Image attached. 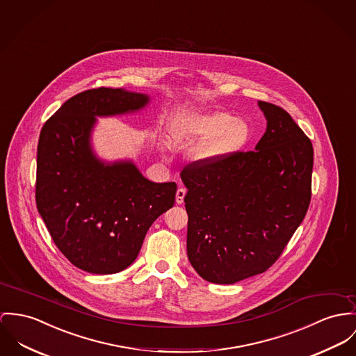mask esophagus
I'll return each instance as SVG.
<instances>
[{
    "label": "esophagus",
    "mask_w": 356,
    "mask_h": 356,
    "mask_svg": "<svg viewBox=\"0 0 356 356\" xmlns=\"http://www.w3.org/2000/svg\"><path fill=\"white\" fill-rule=\"evenodd\" d=\"M186 193H187L186 188H179V190H177V192H176V203H177V204H181V203L184 202Z\"/></svg>",
    "instance_id": "34e87169"
}]
</instances>
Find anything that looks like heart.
<instances>
[{
  "instance_id": "heart-1",
  "label": "heart",
  "mask_w": 356,
  "mask_h": 356,
  "mask_svg": "<svg viewBox=\"0 0 356 356\" xmlns=\"http://www.w3.org/2000/svg\"><path fill=\"white\" fill-rule=\"evenodd\" d=\"M170 134L177 140L188 137L209 138L210 140L199 149L197 157L216 160L241 149L249 139L250 130L245 122L236 120L227 112H209L176 116L170 124Z\"/></svg>"
}]
</instances>
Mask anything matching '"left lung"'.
<instances>
[{
	"label": "left lung",
	"mask_w": 356,
	"mask_h": 356,
	"mask_svg": "<svg viewBox=\"0 0 356 356\" xmlns=\"http://www.w3.org/2000/svg\"><path fill=\"white\" fill-rule=\"evenodd\" d=\"M267 130L256 150L199 160L180 176L187 187V254L211 283L266 273L306 216L313 146L289 112L259 102Z\"/></svg>",
	"instance_id": "left-lung-1"
}]
</instances>
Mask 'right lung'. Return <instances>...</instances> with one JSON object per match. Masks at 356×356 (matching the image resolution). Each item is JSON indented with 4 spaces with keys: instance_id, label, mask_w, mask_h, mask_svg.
I'll return each mask as SVG.
<instances>
[{
    "instance_id": "obj_1",
    "label": "right lung",
    "mask_w": 356,
    "mask_h": 356,
    "mask_svg": "<svg viewBox=\"0 0 356 356\" xmlns=\"http://www.w3.org/2000/svg\"><path fill=\"white\" fill-rule=\"evenodd\" d=\"M147 103V95L124 89H89L65 102L40 131L36 207L56 248L86 273L116 274L133 264L152 223L175 204L176 183H153L130 161L106 164L90 147L96 116Z\"/></svg>"
}]
</instances>
